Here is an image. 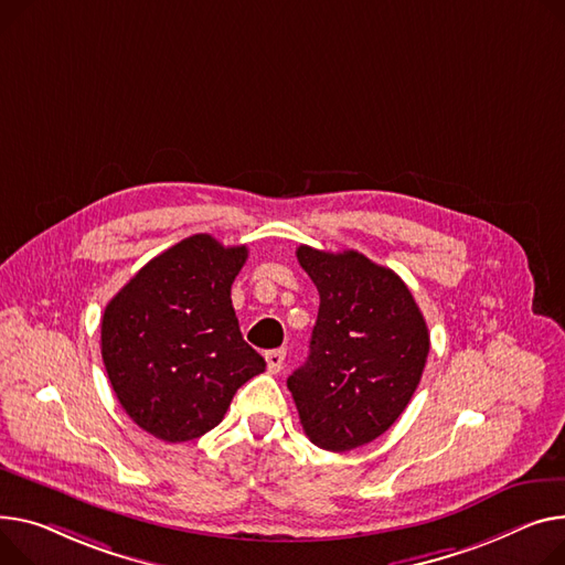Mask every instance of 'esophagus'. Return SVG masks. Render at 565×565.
I'll return each mask as SVG.
<instances>
[{"instance_id":"obj_1","label":"esophagus","mask_w":565,"mask_h":565,"mask_svg":"<svg viewBox=\"0 0 565 565\" xmlns=\"http://www.w3.org/2000/svg\"><path fill=\"white\" fill-rule=\"evenodd\" d=\"M284 361H286V352L284 350H270L266 352V363H268V370L270 372H279L284 367Z\"/></svg>"}]
</instances>
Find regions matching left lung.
Instances as JSON below:
<instances>
[{
  "instance_id": "8db88e82",
  "label": "left lung",
  "mask_w": 565,
  "mask_h": 565,
  "mask_svg": "<svg viewBox=\"0 0 565 565\" xmlns=\"http://www.w3.org/2000/svg\"><path fill=\"white\" fill-rule=\"evenodd\" d=\"M320 295L311 352L288 377L299 423L322 449L348 452L382 436L416 393L429 354L427 322L406 284L348 249L297 247Z\"/></svg>"
}]
</instances>
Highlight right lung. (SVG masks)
Here are the masks:
<instances>
[{
    "mask_svg": "<svg viewBox=\"0 0 565 565\" xmlns=\"http://www.w3.org/2000/svg\"><path fill=\"white\" fill-rule=\"evenodd\" d=\"M247 247L195 234L142 266L102 316V359L127 416L166 443L204 436L266 370L232 307Z\"/></svg>",
    "mask_w": 565,
    "mask_h": 565,
    "instance_id": "add662e5",
    "label": "right lung"
}]
</instances>
